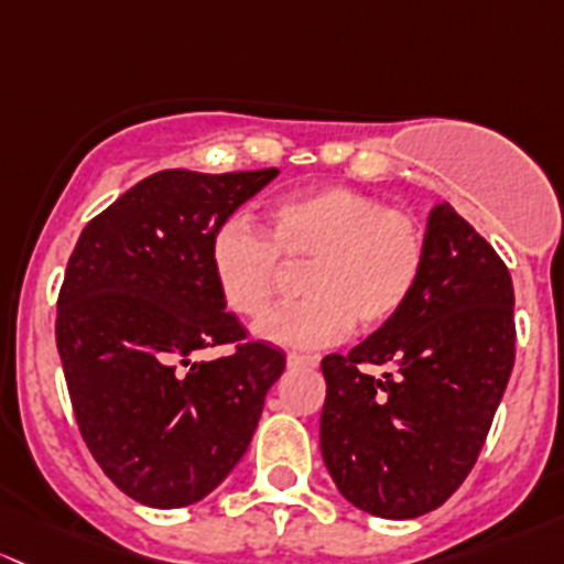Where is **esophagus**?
Returning a JSON list of instances; mask_svg holds the SVG:
<instances>
[{
    "label": "esophagus",
    "instance_id": "34e87169",
    "mask_svg": "<svg viewBox=\"0 0 564 564\" xmlns=\"http://www.w3.org/2000/svg\"><path fill=\"white\" fill-rule=\"evenodd\" d=\"M321 364L317 356H301V352H290L288 356V367L290 369H315Z\"/></svg>",
    "mask_w": 564,
    "mask_h": 564
}]
</instances>
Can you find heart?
I'll use <instances>...</instances> for the list:
<instances>
[{
	"instance_id": "heart-1",
	"label": "heart",
	"mask_w": 564,
	"mask_h": 564,
	"mask_svg": "<svg viewBox=\"0 0 564 564\" xmlns=\"http://www.w3.org/2000/svg\"><path fill=\"white\" fill-rule=\"evenodd\" d=\"M282 263L306 265V301L271 312L254 330L288 350H317L345 339L352 323L375 330L408 306L426 269V230L410 212L330 184L276 200L265 236L234 217L217 225L208 241L219 295L247 321L274 304Z\"/></svg>"
}]
</instances>
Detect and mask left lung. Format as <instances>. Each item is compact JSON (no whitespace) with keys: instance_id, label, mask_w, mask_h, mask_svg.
Wrapping results in <instances>:
<instances>
[{"instance_id":"1","label":"left lung","mask_w":564,"mask_h":564,"mask_svg":"<svg viewBox=\"0 0 564 564\" xmlns=\"http://www.w3.org/2000/svg\"><path fill=\"white\" fill-rule=\"evenodd\" d=\"M516 361L513 282L451 203L426 223V269L402 312L323 358V462L380 519L440 508L475 467ZM369 366L391 372L375 378Z\"/></svg>"}]
</instances>
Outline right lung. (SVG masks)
Instances as JSON below:
<instances>
[{"instance_id":"right-lung-1","label":"right lung","mask_w":564,"mask_h":564,"mask_svg":"<svg viewBox=\"0 0 564 564\" xmlns=\"http://www.w3.org/2000/svg\"><path fill=\"white\" fill-rule=\"evenodd\" d=\"M276 173H154L67 260L56 347L75 421L102 473L149 508L200 502L228 478L284 371L280 350L243 341L208 265L217 225ZM217 344L237 350L194 361Z\"/></svg>"}]
</instances>
